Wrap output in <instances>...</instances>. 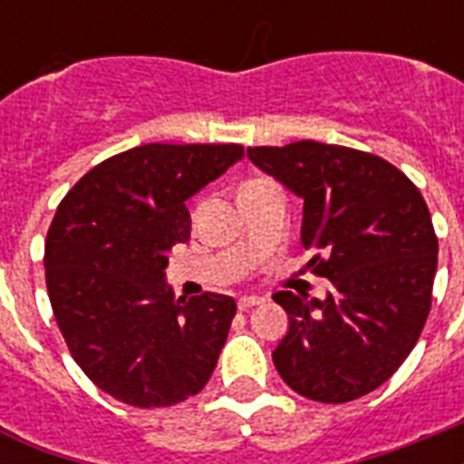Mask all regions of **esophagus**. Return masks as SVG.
I'll list each match as a JSON object with an SVG mask.
<instances>
[{
  "mask_svg": "<svg viewBox=\"0 0 464 464\" xmlns=\"http://www.w3.org/2000/svg\"><path fill=\"white\" fill-rule=\"evenodd\" d=\"M265 304V298L262 296H255V294H250V296H240L238 298V308L240 310H247V308H255V305Z\"/></svg>",
  "mask_w": 464,
  "mask_h": 464,
  "instance_id": "obj_1",
  "label": "esophagus"
}]
</instances>
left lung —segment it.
Here are the masks:
<instances>
[{
	"instance_id": "left-lung-1",
	"label": "left lung",
	"mask_w": 464,
	"mask_h": 464,
	"mask_svg": "<svg viewBox=\"0 0 464 464\" xmlns=\"http://www.w3.org/2000/svg\"><path fill=\"white\" fill-rule=\"evenodd\" d=\"M247 159L304 199L308 262L334 289L275 294L289 332L272 352L284 382L315 402L373 392L417 344L431 310L439 238L414 182L381 156L323 141L247 149Z\"/></svg>"
}]
</instances>
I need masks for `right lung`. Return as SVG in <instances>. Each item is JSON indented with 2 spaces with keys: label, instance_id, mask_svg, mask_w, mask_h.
Listing matches in <instances>:
<instances>
[{
  "label": "right lung",
  "instance_id": "right-lung-1",
  "mask_svg": "<svg viewBox=\"0 0 464 464\" xmlns=\"http://www.w3.org/2000/svg\"><path fill=\"white\" fill-rule=\"evenodd\" d=\"M243 159L238 144H144L98 163L45 240L54 320L82 371L120 402L170 407L207 385L236 315L224 294L175 298L168 253L189 197Z\"/></svg>",
  "mask_w": 464,
  "mask_h": 464
}]
</instances>
